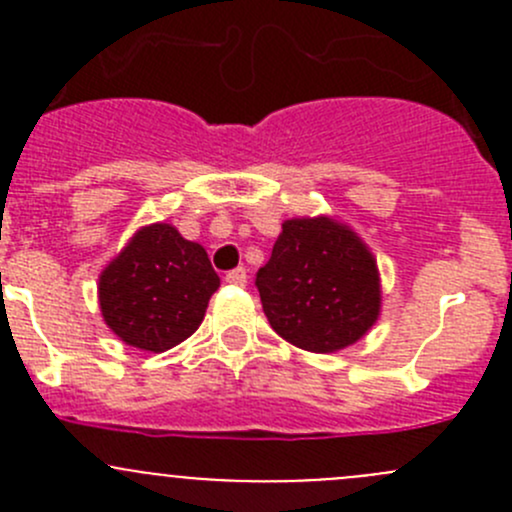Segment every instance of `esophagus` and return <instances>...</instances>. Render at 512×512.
Here are the masks:
<instances>
[{
	"mask_svg": "<svg viewBox=\"0 0 512 512\" xmlns=\"http://www.w3.org/2000/svg\"><path fill=\"white\" fill-rule=\"evenodd\" d=\"M225 280L230 282V285H237V287H245L247 285V272L245 267H235V270H230L225 275Z\"/></svg>",
	"mask_w": 512,
	"mask_h": 512,
	"instance_id": "obj_1",
	"label": "esophagus"
}]
</instances>
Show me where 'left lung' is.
<instances>
[{"label":"left lung","instance_id":"8db88e82","mask_svg":"<svg viewBox=\"0 0 512 512\" xmlns=\"http://www.w3.org/2000/svg\"><path fill=\"white\" fill-rule=\"evenodd\" d=\"M255 285L272 329L307 352L349 347L379 317L374 257L349 227L329 218L287 220Z\"/></svg>","mask_w":512,"mask_h":512}]
</instances>
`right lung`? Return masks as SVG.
<instances>
[{
  "label": "right lung",
  "mask_w": 512,
  "mask_h": 512,
  "mask_svg": "<svg viewBox=\"0 0 512 512\" xmlns=\"http://www.w3.org/2000/svg\"><path fill=\"white\" fill-rule=\"evenodd\" d=\"M218 272L203 245L173 225H148L101 272L98 302L113 334L143 352H165L200 327Z\"/></svg>",
  "instance_id": "1"
}]
</instances>
